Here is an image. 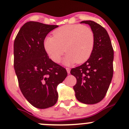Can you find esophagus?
Instances as JSON below:
<instances>
[{"mask_svg":"<svg viewBox=\"0 0 129 129\" xmlns=\"http://www.w3.org/2000/svg\"><path fill=\"white\" fill-rule=\"evenodd\" d=\"M66 70L68 74H70V68H66Z\"/></svg>","mask_w":129,"mask_h":129,"instance_id":"1","label":"esophagus"}]
</instances>
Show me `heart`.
<instances>
[{
	"instance_id": "heart-1",
	"label": "heart",
	"mask_w": 129,
	"mask_h": 129,
	"mask_svg": "<svg viewBox=\"0 0 129 129\" xmlns=\"http://www.w3.org/2000/svg\"><path fill=\"white\" fill-rule=\"evenodd\" d=\"M53 36L44 41V48L51 60L59 63L63 53L68 52L63 64L81 63L88 59L94 45V36L90 28L81 24L66 25L56 29Z\"/></svg>"
}]
</instances>
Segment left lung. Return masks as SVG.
<instances>
[{
    "label": "left lung",
    "mask_w": 129,
    "mask_h": 129,
    "mask_svg": "<svg viewBox=\"0 0 129 129\" xmlns=\"http://www.w3.org/2000/svg\"><path fill=\"white\" fill-rule=\"evenodd\" d=\"M81 23L89 25L94 36L93 52L81 66L71 70L76 78L73 86L76 99L86 104H94L103 100L109 89L113 74L114 52L106 29L91 20Z\"/></svg>",
    "instance_id": "obj_1"
}]
</instances>
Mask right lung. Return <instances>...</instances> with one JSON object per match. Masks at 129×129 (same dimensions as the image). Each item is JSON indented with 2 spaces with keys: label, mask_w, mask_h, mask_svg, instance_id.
<instances>
[{
  "label": "right lung",
  "mask_w": 129,
  "mask_h": 129,
  "mask_svg": "<svg viewBox=\"0 0 129 129\" xmlns=\"http://www.w3.org/2000/svg\"><path fill=\"white\" fill-rule=\"evenodd\" d=\"M54 25L30 21L20 29L14 42V67L19 86L34 107L47 109L56 103V88L67 76L66 69L50 59L44 48Z\"/></svg>",
  "instance_id": "1"
}]
</instances>
